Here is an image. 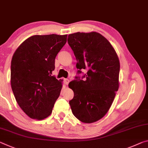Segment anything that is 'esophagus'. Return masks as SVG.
Segmentation results:
<instances>
[{
	"label": "esophagus",
	"instance_id": "obj_1",
	"mask_svg": "<svg viewBox=\"0 0 148 148\" xmlns=\"http://www.w3.org/2000/svg\"><path fill=\"white\" fill-rule=\"evenodd\" d=\"M64 83L66 84V85H68L69 83V79H64Z\"/></svg>",
	"mask_w": 148,
	"mask_h": 148
}]
</instances>
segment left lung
Wrapping results in <instances>:
<instances>
[{"mask_svg": "<svg viewBox=\"0 0 148 148\" xmlns=\"http://www.w3.org/2000/svg\"><path fill=\"white\" fill-rule=\"evenodd\" d=\"M68 43L76 58L77 74L87 70L82 78L76 76L69 84L74 93L69 101L72 112L83 123H94L106 114L119 90L118 56L109 41L97 32L70 34Z\"/></svg>", "mask_w": 148, "mask_h": 148, "instance_id": "1", "label": "left lung"}]
</instances>
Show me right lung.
<instances>
[{
  "label": "right lung",
  "instance_id": "right-lung-1",
  "mask_svg": "<svg viewBox=\"0 0 148 148\" xmlns=\"http://www.w3.org/2000/svg\"><path fill=\"white\" fill-rule=\"evenodd\" d=\"M67 35L34 36L18 47L11 61L10 82L16 101L30 118L42 120L51 114L62 89L53 76L55 58Z\"/></svg>",
  "mask_w": 148,
  "mask_h": 148
}]
</instances>
